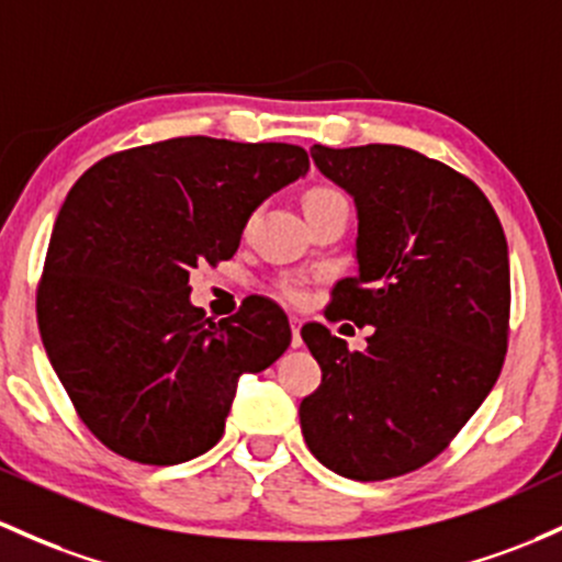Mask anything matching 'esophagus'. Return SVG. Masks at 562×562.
I'll list each match as a JSON object with an SVG mask.
<instances>
[{"mask_svg":"<svg viewBox=\"0 0 562 562\" xmlns=\"http://www.w3.org/2000/svg\"><path fill=\"white\" fill-rule=\"evenodd\" d=\"M301 319L299 317H291V330H293V347H301Z\"/></svg>","mask_w":562,"mask_h":562,"instance_id":"34e87169","label":"esophagus"}]
</instances>
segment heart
<instances>
[{
  "label": "heart",
  "mask_w": 562,
  "mask_h": 562,
  "mask_svg": "<svg viewBox=\"0 0 562 562\" xmlns=\"http://www.w3.org/2000/svg\"><path fill=\"white\" fill-rule=\"evenodd\" d=\"M330 202H347V200H344V194H338L336 189H328V187H317V189H312L310 194H306V207L330 205ZM282 295H285L288 301H299L304 293H301L299 285L288 282V285H282Z\"/></svg>",
  "instance_id": "b5f03b06"
}]
</instances>
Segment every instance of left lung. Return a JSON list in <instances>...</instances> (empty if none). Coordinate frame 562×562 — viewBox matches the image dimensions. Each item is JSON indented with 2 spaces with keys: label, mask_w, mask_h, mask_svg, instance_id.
I'll use <instances>...</instances> for the list:
<instances>
[{
  "label": "left lung",
  "mask_w": 562,
  "mask_h": 562,
  "mask_svg": "<svg viewBox=\"0 0 562 562\" xmlns=\"http://www.w3.org/2000/svg\"><path fill=\"white\" fill-rule=\"evenodd\" d=\"M312 159L357 205L360 269L336 282L325 314L373 333L349 351L325 325L301 328L323 368L301 431L341 477H400L446 451L502 373L507 237L470 178L405 146L314 144Z\"/></svg>",
  "instance_id": "obj_1"
}]
</instances>
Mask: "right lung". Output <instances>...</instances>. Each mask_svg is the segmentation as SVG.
Instances as JSON below:
<instances>
[{
	"label": "right lung",
	"mask_w": 562,
	"mask_h": 562,
	"mask_svg": "<svg viewBox=\"0 0 562 562\" xmlns=\"http://www.w3.org/2000/svg\"><path fill=\"white\" fill-rule=\"evenodd\" d=\"M293 144L189 135L101 159L55 218L36 291L53 371L92 435L138 464L196 459L221 440L237 381L291 347L263 295L215 323L189 271L232 258L250 213L306 176Z\"/></svg>",
	"instance_id": "add662e5"
}]
</instances>
